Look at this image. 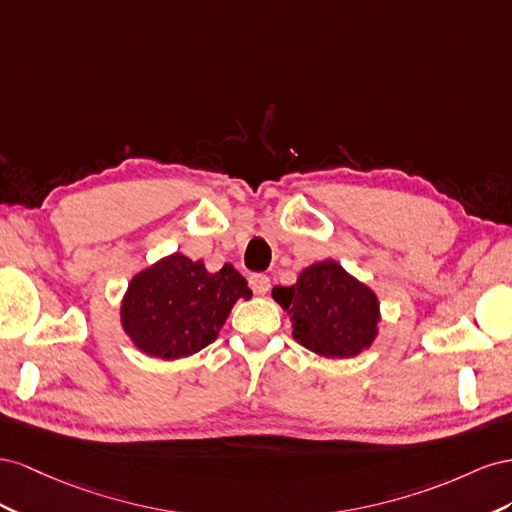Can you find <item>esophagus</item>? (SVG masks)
<instances>
[{
    "label": "esophagus",
    "mask_w": 512,
    "mask_h": 512,
    "mask_svg": "<svg viewBox=\"0 0 512 512\" xmlns=\"http://www.w3.org/2000/svg\"><path fill=\"white\" fill-rule=\"evenodd\" d=\"M248 285H251L253 294H257V296H266L270 291V279L266 274H253L251 279H248Z\"/></svg>",
    "instance_id": "34e87169"
}]
</instances>
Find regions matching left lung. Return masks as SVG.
<instances>
[{"mask_svg": "<svg viewBox=\"0 0 512 512\" xmlns=\"http://www.w3.org/2000/svg\"><path fill=\"white\" fill-rule=\"evenodd\" d=\"M272 298L291 317V334L324 358H354L377 337L379 300L332 259L300 272L296 285L274 287Z\"/></svg>", "mask_w": 512, "mask_h": 512, "instance_id": "8db88e82", "label": "left lung"}]
</instances>
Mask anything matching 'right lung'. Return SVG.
Here are the masks:
<instances>
[{
  "label": "right lung",
  "instance_id": "add662e5",
  "mask_svg": "<svg viewBox=\"0 0 512 512\" xmlns=\"http://www.w3.org/2000/svg\"><path fill=\"white\" fill-rule=\"evenodd\" d=\"M251 296L246 279L231 264L208 272L201 259L173 253L128 283L122 328L143 354L178 360L216 341L233 304Z\"/></svg>",
  "mask_w": 512,
  "mask_h": 512
}]
</instances>
